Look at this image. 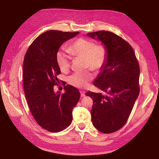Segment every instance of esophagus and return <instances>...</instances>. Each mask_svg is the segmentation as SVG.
<instances>
[{
  "label": "esophagus",
  "mask_w": 159,
  "mask_h": 159,
  "mask_svg": "<svg viewBox=\"0 0 159 159\" xmlns=\"http://www.w3.org/2000/svg\"><path fill=\"white\" fill-rule=\"evenodd\" d=\"M85 96V92L84 91H81V97H84Z\"/></svg>",
  "instance_id": "34e87169"
}]
</instances>
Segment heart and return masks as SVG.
Returning <instances> with one entry per match:
<instances>
[{
  "mask_svg": "<svg viewBox=\"0 0 159 159\" xmlns=\"http://www.w3.org/2000/svg\"><path fill=\"white\" fill-rule=\"evenodd\" d=\"M68 51V52L65 49H61L57 53V63L62 72L68 70L72 59L71 56L84 58L85 68H90L95 72L99 71L107 61V51L105 46L95 45L93 41L83 38L73 42ZM93 77V74L89 70L78 72L69 76L68 82L75 87L83 88L89 84Z\"/></svg>",
  "mask_w": 159,
  "mask_h": 159,
  "instance_id": "1",
  "label": "heart"
}]
</instances>
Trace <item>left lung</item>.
I'll list each match as a JSON object with an SVG mask.
<instances>
[{
	"label": "left lung",
	"mask_w": 159,
	"mask_h": 159,
	"mask_svg": "<svg viewBox=\"0 0 159 159\" xmlns=\"http://www.w3.org/2000/svg\"><path fill=\"white\" fill-rule=\"evenodd\" d=\"M87 36L101 41L107 51L106 62L94 81L106 95L89 91L85 95L93 101V125L102 133L111 134L124 126L139 96V63L129 43L113 33L98 31Z\"/></svg>",
	"instance_id": "1"
}]
</instances>
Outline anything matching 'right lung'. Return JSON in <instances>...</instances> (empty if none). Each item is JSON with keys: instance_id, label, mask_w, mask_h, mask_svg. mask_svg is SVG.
<instances>
[{"instance_id": "add662e5", "label": "right lung", "mask_w": 159, "mask_h": 159, "mask_svg": "<svg viewBox=\"0 0 159 159\" xmlns=\"http://www.w3.org/2000/svg\"><path fill=\"white\" fill-rule=\"evenodd\" d=\"M79 32L51 30L43 33L31 43L25 55L23 82L25 95L32 116L37 124L51 132H59L72 121V110L80 93L67 85L64 93L54 92L57 76L61 73L56 56L63 43Z\"/></svg>"}]
</instances>
